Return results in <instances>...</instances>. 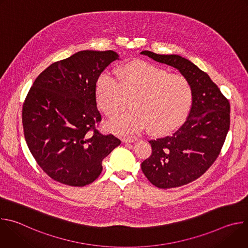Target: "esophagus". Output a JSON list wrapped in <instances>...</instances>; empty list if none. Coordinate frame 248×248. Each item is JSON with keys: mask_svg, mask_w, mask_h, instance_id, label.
I'll use <instances>...</instances> for the list:
<instances>
[{"mask_svg": "<svg viewBox=\"0 0 248 248\" xmlns=\"http://www.w3.org/2000/svg\"><path fill=\"white\" fill-rule=\"evenodd\" d=\"M122 140H123V142H125V143L133 142V141L137 140V137H135V136H124V137H123Z\"/></svg>", "mask_w": 248, "mask_h": 248, "instance_id": "obj_1", "label": "esophagus"}]
</instances>
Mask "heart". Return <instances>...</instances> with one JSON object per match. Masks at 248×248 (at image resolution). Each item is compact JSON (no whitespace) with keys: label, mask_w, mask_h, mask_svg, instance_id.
Masks as SVG:
<instances>
[{"label":"heart","mask_w":248,"mask_h":248,"mask_svg":"<svg viewBox=\"0 0 248 248\" xmlns=\"http://www.w3.org/2000/svg\"><path fill=\"white\" fill-rule=\"evenodd\" d=\"M95 96L99 108L109 118L120 116L131 99L132 111L111 122V130L125 133L148 127L150 132L160 134L171 130L186 117L193 94L184 76L134 60L119 67L116 78L107 72L101 74Z\"/></svg>","instance_id":"b5f03b06"}]
</instances>
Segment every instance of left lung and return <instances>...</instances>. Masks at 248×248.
<instances>
[{
	"label": "left lung",
	"instance_id": "8db88e82",
	"mask_svg": "<svg viewBox=\"0 0 248 248\" xmlns=\"http://www.w3.org/2000/svg\"><path fill=\"white\" fill-rule=\"evenodd\" d=\"M140 54L179 69L192 88V105L185 124L170 135L150 140L152 154L141 163L153 186L179 187L200 178L218 158L230 128V102L190 61L150 51Z\"/></svg>",
	"mask_w": 248,
	"mask_h": 248
}]
</instances>
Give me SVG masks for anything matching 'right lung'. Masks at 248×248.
Segmentation results:
<instances>
[{"label":"right lung","instance_id":"1","mask_svg":"<svg viewBox=\"0 0 248 248\" xmlns=\"http://www.w3.org/2000/svg\"><path fill=\"white\" fill-rule=\"evenodd\" d=\"M119 59L114 51H80L49 65L37 77L22 106L27 146L54 181L84 186L102 171V161L121 140L102 134L95 85Z\"/></svg>","mask_w":248,"mask_h":248}]
</instances>
